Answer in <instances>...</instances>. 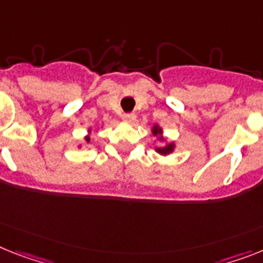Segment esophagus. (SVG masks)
Listing matches in <instances>:
<instances>
[{
	"mask_svg": "<svg viewBox=\"0 0 263 263\" xmlns=\"http://www.w3.org/2000/svg\"><path fill=\"white\" fill-rule=\"evenodd\" d=\"M121 118H123V120H124V121H128V123H132V121H134L136 119V115L135 114H124V115H123V116H121Z\"/></svg>",
	"mask_w": 263,
	"mask_h": 263,
	"instance_id": "34e87169",
	"label": "esophagus"
}]
</instances>
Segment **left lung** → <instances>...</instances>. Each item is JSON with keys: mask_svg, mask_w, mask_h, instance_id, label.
Here are the masks:
<instances>
[{"mask_svg": "<svg viewBox=\"0 0 263 263\" xmlns=\"http://www.w3.org/2000/svg\"><path fill=\"white\" fill-rule=\"evenodd\" d=\"M163 131L162 128L159 127L158 124H155L154 127H152V135L154 136H159V139L160 140H164V138L162 136ZM156 152H159L160 155H168V154H171V152L175 149V143H167V144L164 145V147H159V148H155Z\"/></svg>", "mask_w": 263, "mask_h": 263, "instance_id": "obj_1", "label": "left lung"}]
</instances>
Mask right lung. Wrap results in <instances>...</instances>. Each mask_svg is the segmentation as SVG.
<instances>
[{
	"mask_svg": "<svg viewBox=\"0 0 263 263\" xmlns=\"http://www.w3.org/2000/svg\"><path fill=\"white\" fill-rule=\"evenodd\" d=\"M89 132H90V129H89ZM89 140H90V138H89V136H85V142H87V143H89Z\"/></svg>",
	"mask_w": 263,
	"mask_h": 263,
	"instance_id": "obj_1",
	"label": "right lung"
}]
</instances>
